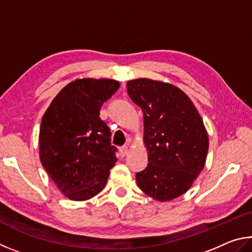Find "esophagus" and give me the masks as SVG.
I'll return each mask as SVG.
<instances>
[{"mask_svg":"<svg viewBox=\"0 0 252 252\" xmlns=\"http://www.w3.org/2000/svg\"><path fill=\"white\" fill-rule=\"evenodd\" d=\"M119 154H121L122 157H125L127 154H128V147L123 146V147L119 148Z\"/></svg>","mask_w":252,"mask_h":252,"instance_id":"1","label":"esophagus"}]
</instances>
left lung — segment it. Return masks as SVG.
I'll use <instances>...</instances> for the list:
<instances>
[{
  "instance_id": "left-lung-1",
  "label": "left lung",
  "mask_w": 252,
  "mask_h": 252,
  "mask_svg": "<svg viewBox=\"0 0 252 252\" xmlns=\"http://www.w3.org/2000/svg\"><path fill=\"white\" fill-rule=\"evenodd\" d=\"M127 92L144 113L148 165L136 174L138 187L159 201L175 199L191 187L204 169L208 135L195 105L171 84L138 78Z\"/></svg>"
}]
</instances>
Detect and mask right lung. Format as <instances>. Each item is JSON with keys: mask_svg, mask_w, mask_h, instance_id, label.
<instances>
[{"mask_svg": "<svg viewBox=\"0 0 252 252\" xmlns=\"http://www.w3.org/2000/svg\"><path fill=\"white\" fill-rule=\"evenodd\" d=\"M118 88L114 79H76L57 94L42 118L41 162L70 200H87L103 190L117 161L99 110Z\"/></svg>", "mask_w": 252, "mask_h": 252, "instance_id": "add662e5", "label": "right lung"}]
</instances>
